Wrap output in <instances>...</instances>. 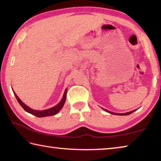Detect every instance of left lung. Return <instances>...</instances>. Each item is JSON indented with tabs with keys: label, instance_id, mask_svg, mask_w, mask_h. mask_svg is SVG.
Segmentation results:
<instances>
[{
	"label": "left lung",
	"instance_id": "8db88e82",
	"mask_svg": "<svg viewBox=\"0 0 161 161\" xmlns=\"http://www.w3.org/2000/svg\"><path fill=\"white\" fill-rule=\"evenodd\" d=\"M103 110H105L106 111H107L108 113H110L111 114H114V115H120V116H126V115H129V114H130L131 113H133V111H135L136 110H133V111H129V112H127V113H125V114H116V113H114V112H111V111H108L107 109H104V108H103Z\"/></svg>",
	"mask_w": 161,
	"mask_h": 161
}]
</instances>
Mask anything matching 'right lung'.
Instances as JSON below:
<instances>
[{
    "mask_svg": "<svg viewBox=\"0 0 161 161\" xmlns=\"http://www.w3.org/2000/svg\"><path fill=\"white\" fill-rule=\"evenodd\" d=\"M67 89H66V90L64 91V93L63 95V97H62V99L61 100V102H59L58 104H57L56 106H54V107H52L50 108H48V109H46V110H42V111H37V110H34V109H32V108H30L28 106L25 105V103H24L22 101L19 99L18 97L17 96V94H16L14 91H13V93H14L15 96L16 97V99H17L18 103H20V106L24 108V110L27 112H28L30 114H32V115H35V116H37V117H45V116H53V115H55L56 114H58L59 111L62 109V108L63 107V106L65 103V101H66V96H67Z\"/></svg>",
    "mask_w": 161,
    "mask_h": 161,
    "instance_id": "1",
    "label": "right lung"
}]
</instances>
